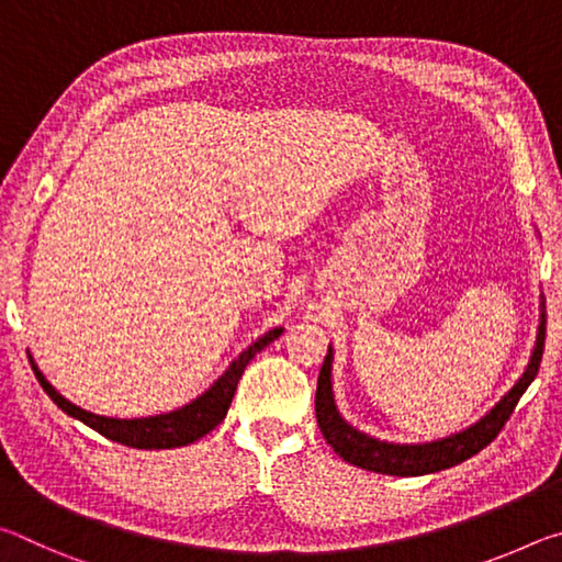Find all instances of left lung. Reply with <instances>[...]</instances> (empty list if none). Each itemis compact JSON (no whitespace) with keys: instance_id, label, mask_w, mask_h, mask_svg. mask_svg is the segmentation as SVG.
Instances as JSON below:
<instances>
[{"instance_id":"obj_1","label":"left lung","mask_w":562,"mask_h":562,"mask_svg":"<svg viewBox=\"0 0 562 562\" xmlns=\"http://www.w3.org/2000/svg\"><path fill=\"white\" fill-rule=\"evenodd\" d=\"M546 349V315L538 327V341L536 351H532L530 364L526 374L518 379V384L501 398V402L491 408V412L473 424L471 429L461 434H453L449 439L431 441V443H386L372 439V436L357 431L349 426L345 418L339 416L335 406V396H331V347L327 349L325 364L319 369L317 379V394H315V412L319 431L325 436L327 443L339 453L341 459L351 465H359L364 471L386 473V475H424L436 473L451 465L471 459L479 451L496 439L503 426L513 414V408L526 394L532 379H536L540 369V359H543Z\"/></svg>"}]
</instances>
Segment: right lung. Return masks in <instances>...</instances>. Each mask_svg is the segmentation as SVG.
Listing matches in <instances>:
<instances>
[{
	"mask_svg": "<svg viewBox=\"0 0 562 562\" xmlns=\"http://www.w3.org/2000/svg\"><path fill=\"white\" fill-rule=\"evenodd\" d=\"M280 335H282V327L268 331V335L260 337L255 345L247 347L243 355L225 369V374L217 379V382L207 389L203 396H198L195 402L186 404L183 408H178V412L148 416V418H109V416L83 412L81 406L71 404L69 398H64L59 392H56V389L46 382L40 369L34 364L32 367L42 389L52 396V402L59 406L61 412L87 424L89 429L99 431L111 441L131 446V449H176V446H188L198 439H203L205 434H211L215 426L223 422L227 408H231L237 382H240L245 367L250 364V359L258 355V351H262Z\"/></svg>",
	"mask_w": 562,
	"mask_h": 562,
	"instance_id": "1",
	"label": "right lung"
}]
</instances>
